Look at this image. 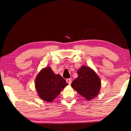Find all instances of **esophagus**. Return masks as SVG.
<instances>
[{
    "label": "esophagus",
    "mask_w": 131,
    "mask_h": 131,
    "mask_svg": "<svg viewBox=\"0 0 131 131\" xmlns=\"http://www.w3.org/2000/svg\"><path fill=\"white\" fill-rule=\"evenodd\" d=\"M66 81L69 84V85L71 83H72V80H71L70 79H66Z\"/></svg>",
    "instance_id": "34e87169"
}]
</instances>
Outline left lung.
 <instances>
[{"instance_id":"obj_1","label":"left lung","mask_w":131,"mask_h":131,"mask_svg":"<svg viewBox=\"0 0 131 131\" xmlns=\"http://www.w3.org/2000/svg\"><path fill=\"white\" fill-rule=\"evenodd\" d=\"M78 77L73 80L71 86L87 100L96 96L100 91L101 79L94 70L90 67L82 66L77 70Z\"/></svg>"}]
</instances>
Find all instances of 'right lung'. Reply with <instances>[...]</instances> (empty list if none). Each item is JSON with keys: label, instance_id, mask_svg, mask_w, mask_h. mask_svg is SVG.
Listing matches in <instances>:
<instances>
[{"label": "right lung", "instance_id": "obj_1", "mask_svg": "<svg viewBox=\"0 0 131 131\" xmlns=\"http://www.w3.org/2000/svg\"><path fill=\"white\" fill-rule=\"evenodd\" d=\"M68 84L61 75L55 74L50 67L41 70L35 79L39 96L43 101L51 102Z\"/></svg>", "mask_w": 131, "mask_h": 131}]
</instances>
